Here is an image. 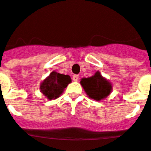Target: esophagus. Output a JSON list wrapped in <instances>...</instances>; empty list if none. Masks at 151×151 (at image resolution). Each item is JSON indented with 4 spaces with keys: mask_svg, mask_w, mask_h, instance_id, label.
I'll use <instances>...</instances> for the list:
<instances>
[{
    "mask_svg": "<svg viewBox=\"0 0 151 151\" xmlns=\"http://www.w3.org/2000/svg\"><path fill=\"white\" fill-rule=\"evenodd\" d=\"M78 79H79V76L77 75V74H74V75L73 76V80L74 81H78Z\"/></svg>",
    "mask_w": 151,
    "mask_h": 151,
    "instance_id": "1",
    "label": "esophagus"
}]
</instances>
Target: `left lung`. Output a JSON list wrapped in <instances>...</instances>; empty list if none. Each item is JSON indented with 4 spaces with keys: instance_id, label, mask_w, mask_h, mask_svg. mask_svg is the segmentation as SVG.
Instances as JSON below:
<instances>
[{
    "instance_id": "obj_1",
    "label": "left lung",
    "mask_w": 151,
    "mask_h": 151,
    "mask_svg": "<svg viewBox=\"0 0 151 151\" xmlns=\"http://www.w3.org/2000/svg\"><path fill=\"white\" fill-rule=\"evenodd\" d=\"M80 84L88 96L96 101L106 99L113 89L111 83L99 71H96L92 77L81 78Z\"/></svg>"
}]
</instances>
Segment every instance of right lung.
<instances>
[{
    "label": "right lung",
    "instance_id": "right-lung-1",
    "mask_svg": "<svg viewBox=\"0 0 151 151\" xmlns=\"http://www.w3.org/2000/svg\"><path fill=\"white\" fill-rule=\"evenodd\" d=\"M70 83H71L70 76L52 71L42 81L40 85V90L48 100L55 99L63 94L64 89Z\"/></svg>",
    "mask_w": 151,
    "mask_h": 151
}]
</instances>
